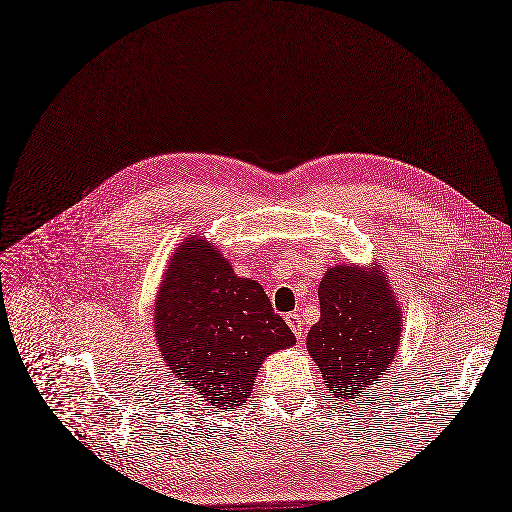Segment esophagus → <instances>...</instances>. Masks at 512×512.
I'll list each match as a JSON object with an SVG mask.
<instances>
[{"instance_id":"34e87169","label":"esophagus","mask_w":512,"mask_h":512,"mask_svg":"<svg viewBox=\"0 0 512 512\" xmlns=\"http://www.w3.org/2000/svg\"><path fill=\"white\" fill-rule=\"evenodd\" d=\"M286 324L291 326V330L295 332L297 339L303 337V320H301V316L297 314V311H295V314H286Z\"/></svg>"}]
</instances>
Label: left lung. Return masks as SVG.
I'll return each instance as SVG.
<instances>
[{
  "label": "left lung",
  "mask_w": 512,
  "mask_h": 512,
  "mask_svg": "<svg viewBox=\"0 0 512 512\" xmlns=\"http://www.w3.org/2000/svg\"><path fill=\"white\" fill-rule=\"evenodd\" d=\"M320 320L307 332V351L316 360L328 391L353 399L385 379L402 335V309L379 265L330 268L318 288Z\"/></svg>",
  "instance_id": "left-lung-1"
}]
</instances>
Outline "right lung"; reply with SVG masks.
<instances>
[{
  "label": "right lung",
  "mask_w": 512,
  "mask_h": 512,
  "mask_svg": "<svg viewBox=\"0 0 512 512\" xmlns=\"http://www.w3.org/2000/svg\"><path fill=\"white\" fill-rule=\"evenodd\" d=\"M154 335L175 381L219 410L247 404L263 360L295 345L263 286L238 278L196 236L171 257L154 303Z\"/></svg>",
  "instance_id": "obj_1"
}]
</instances>
